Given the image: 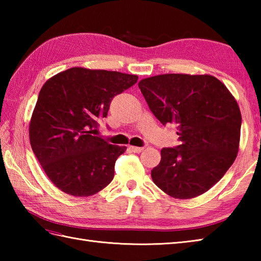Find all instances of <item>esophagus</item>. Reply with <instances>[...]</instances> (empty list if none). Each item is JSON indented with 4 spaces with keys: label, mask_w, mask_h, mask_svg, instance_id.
<instances>
[{
    "label": "esophagus",
    "mask_w": 261,
    "mask_h": 261,
    "mask_svg": "<svg viewBox=\"0 0 261 261\" xmlns=\"http://www.w3.org/2000/svg\"><path fill=\"white\" fill-rule=\"evenodd\" d=\"M129 149L130 150L132 151V152H136V153H140L141 151H143V147H135V146H130L129 147Z\"/></svg>",
    "instance_id": "esophagus-1"
}]
</instances>
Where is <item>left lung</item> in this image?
<instances>
[{"label":"left lung","instance_id":"8db88e82","mask_svg":"<svg viewBox=\"0 0 261 261\" xmlns=\"http://www.w3.org/2000/svg\"><path fill=\"white\" fill-rule=\"evenodd\" d=\"M138 85L153 115L164 125L176 124L179 136L180 145L160 151L153 182L180 199L207 192L239 150L241 113L234 97L211 75L165 74Z\"/></svg>","mask_w":261,"mask_h":261}]
</instances>
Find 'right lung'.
<instances>
[{
	"label": "right lung",
	"instance_id": "add662e5",
	"mask_svg": "<svg viewBox=\"0 0 261 261\" xmlns=\"http://www.w3.org/2000/svg\"><path fill=\"white\" fill-rule=\"evenodd\" d=\"M138 81L137 75L74 67L48 80L39 93L29 126L32 151L60 191L91 196L114 177L126 147L94 136L111 101Z\"/></svg>",
	"mask_w": 261,
	"mask_h": 261
}]
</instances>
